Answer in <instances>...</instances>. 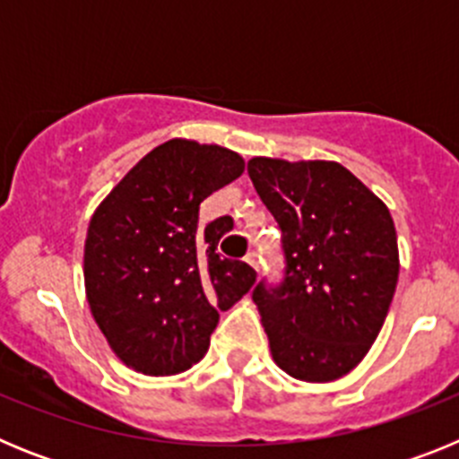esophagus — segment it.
Returning a JSON list of instances; mask_svg holds the SVG:
<instances>
[{
	"mask_svg": "<svg viewBox=\"0 0 459 459\" xmlns=\"http://www.w3.org/2000/svg\"><path fill=\"white\" fill-rule=\"evenodd\" d=\"M243 259H246V262H248V264L253 266L255 271H259V255L255 253V250H250V253L246 255V257H243Z\"/></svg>",
	"mask_w": 459,
	"mask_h": 459,
	"instance_id": "34e87169",
	"label": "esophagus"
}]
</instances>
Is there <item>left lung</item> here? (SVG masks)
Returning a JSON list of instances; mask_svg holds the SVG:
<instances>
[{"mask_svg": "<svg viewBox=\"0 0 459 459\" xmlns=\"http://www.w3.org/2000/svg\"><path fill=\"white\" fill-rule=\"evenodd\" d=\"M255 190L282 230L285 280L253 301L275 366L322 384L359 366L395 294L400 255L391 211L333 160H248Z\"/></svg>", "mask_w": 459, "mask_h": 459, "instance_id": "8db88e82", "label": "left lung"}]
</instances>
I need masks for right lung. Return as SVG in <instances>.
<instances>
[{"label":"right lung","instance_id":"right-lung-1","mask_svg":"<svg viewBox=\"0 0 459 459\" xmlns=\"http://www.w3.org/2000/svg\"><path fill=\"white\" fill-rule=\"evenodd\" d=\"M243 158L218 144L163 142L93 211L84 290L109 350L152 377L179 375L209 350L221 310L255 285V269L218 253L232 218L200 230V204L241 177Z\"/></svg>","mask_w":459,"mask_h":459}]
</instances>
